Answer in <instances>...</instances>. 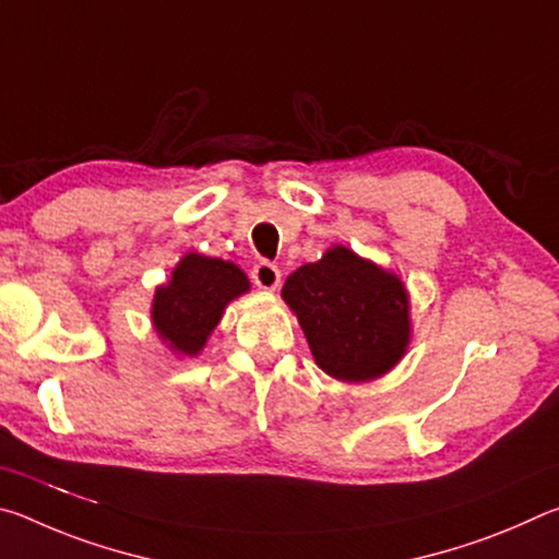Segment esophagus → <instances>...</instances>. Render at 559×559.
Returning <instances> with one entry per match:
<instances>
[{"instance_id":"34e87169","label":"esophagus","mask_w":559,"mask_h":559,"mask_svg":"<svg viewBox=\"0 0 559 559\" xmlns=\"http://www.w3.org/2000/svg\"><path fill=\"white\" fill-rule=\"evenodd\" d=\"M251 278L263 290H276L278 283H281V269L271 261H261V263H257V266H253Z\"/></svg>"}]
</instances>
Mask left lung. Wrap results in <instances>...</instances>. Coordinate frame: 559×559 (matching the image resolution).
Instances as JSON below:
<instances>
[{"label":"left lung","instance_id":"left-lung-1","mask_svg":"<svg viewBox=\"0 0 559 559\" xmlns=\"http://www.w3.org/2000/svg\"><path fill=\"white\" fill-rule=\"evenodd\" d=\"M288 302L316 365L340 382H372L400 365L412 343L409 293L394 271L343 243L293 271Z\"/></svg>","mask_w":559,"mask_h":559}]
</instances>
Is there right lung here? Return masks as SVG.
<instances>
[{
	"mask_svg": "<svg viewBox=\"0 0 559 559\" xmlns=\"http://www.w3.org/2000/svg\"><path fill=\"white\" fill-rule=\"evenodd\" d=\"M249 276L234 261L189 251L155 288L150 318L157 337L177 357H197L219 325L226 306L249 293Z\"/></svg>",
	"mask_w": 559,
	"mask_h": 559,
	"instance_id": "right-lung-1",
	"label": "right lung"
}]
</instances>
